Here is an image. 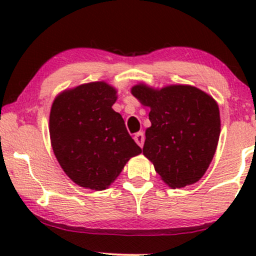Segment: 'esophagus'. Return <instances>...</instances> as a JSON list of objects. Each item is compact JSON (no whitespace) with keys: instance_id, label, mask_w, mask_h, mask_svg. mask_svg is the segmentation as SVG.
Here are the masks:
<instances>
[{"instance_id":"1","label":"esophagus","mask_w":256,"mask_h":256,"mask_svg":"<svg viewBox=\"0 0 256 256\" xmlns=\"http://www.w3.org/2000/svg\"><path fill=\"white\" fill-rule=\"evenodd\" d=\"M134 142H136L137 144L142 148L143 143H144V134H143V132H137V134H134Z\"/></svg>"}]
</instances>
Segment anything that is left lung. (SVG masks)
<instances>
[{"instance_id":"8db88e82","label":"left lung","mask_w":256,"mask_h":256,"mask_svg":"<svg viewBox=\"0 0 256 256\" xmlns=\"http://www.w3.org/2000/svg\"><path fill=\"white\" fill-rule=\"evenodd\" d=\"M131 94L150 108L143 155L172 189L195 184L212 162L220 136L219 106L192 85L152 88L138 83Z\"/></svg>"}]
</instances>
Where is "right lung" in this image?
Here are the masks:
<instances>
[{
	"label": "right lung",
	"instance_id": "right-lung-1",
	"mask_svg": "<svg viewBox=\"0 0 256 256\" xmlns=\"http://www.w3.org/2000/svg\"><path fill=\"white\" fill-rule=\"evenodd\" d=\"M116 94L107 82H91L61 91L52 101V152L67 177L84 189H108L126 162L142 152L112 108Z\"/></svg>",
	"mask_w": 256,
	"mask_h": 256
}]
</instances>
